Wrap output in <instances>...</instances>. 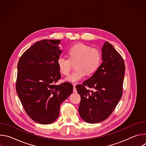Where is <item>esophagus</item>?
I'll return each instance as SVG.
<instances>
[{"label":"esophagus","mask_w":146,"mask_h":146,"mask_svg":"<svg viewBox=\"0 0 146 146\" xmlns=\"http://www.w3.org/2000/svg\"><path fill=\"white\" fill-rule=\"evenodd\" d=\"M73 92H77V90L76 88V85L75 84L73 85Z\"/></svg>","instance_id":"34e87169"}]
</instances>
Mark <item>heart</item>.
<instances>
[{
    "instance_id": "1",
    "label": "heart",
    "mask_w": 146,
    "mask_h": 146,
    "mask_svg": "<svg viewBox=\"0 0 146 146\" xmlns=\"http://www.w3.org/2000/svg\"><path fill=\"white\" fill-rule=\"evenodd\" d=\"M68 58L60 56L57 59V65L60 72L68 75L75 64V72L66 77L70 82H76L84 77L86 74H94L99 69L102 60V54L99 50L78 43L70 47L67 52Z\"/></svg>"
}]
</instances>
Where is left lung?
<instances>
[{
	"mask_svg": "<svg viewBox=\"0 0 146 146\" xmlns=\"http://www.w3.org/2000/svg\"><path fill=\"white\" fill-rule=\"evenodd\" d=\"M102 64L82 84L76 86L81 96L78 112L81 118L91 123L107 119L122 95L125 66L121 55L108 41L102 50ZM92 88L87 90L86 87Z\"/></svg>",
	"mask_w": 146,
	"mask_h": 146,
	"instance_id": "obj_1",
	"label": "left lung"
}]
</instances>
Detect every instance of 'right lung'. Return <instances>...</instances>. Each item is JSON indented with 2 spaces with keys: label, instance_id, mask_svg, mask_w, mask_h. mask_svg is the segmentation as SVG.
Instances as JSON below:
<instances>
[{
  "label": "right lung",
  "instance_id": "right-lung-1",
  "mask_svg": "<svg viewBox=\"0 0 146 146\" xmlns=\"http://www.w3.org/2000/svg\"><path fill=\"white\" fill-rule=\"evenodd\" d=\"M60 40H42L21 56L17 66L15 88L28 116L41 124H49L58 118L60 105L73 92L70 82L56 83L61 75L57 59L62 51Z\"/></svg>",
  "mask_w": 146,
  "mask_h": 146
}]
</instances>
